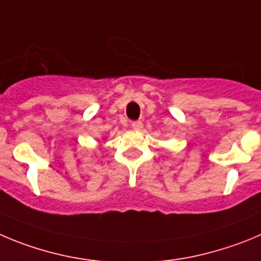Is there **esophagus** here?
Instances as JSON below:
<instances>
[{
    "label": "esophagus",
    "instance_id": "obj_1",
    "mask_svg": "<svg viewBox=\"0 0 261 261\" xmlns=\"http://www.w3.org/2000/svg\"><path fill=\"white\" fill-rule=\"evenodd\" d=\"M131 126H133V128L135 131H140L143 128V122L142 121H135V122L131 123Z\"/></svg>",
    "mask_w": 261,
    "mask_h": 261
}]
</instances>
